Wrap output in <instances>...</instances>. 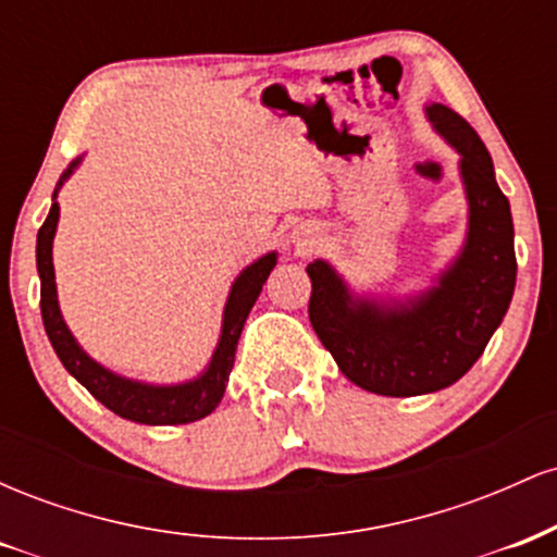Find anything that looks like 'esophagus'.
I'll use <instances>...</instances> for the list:
<instances>
[{"label":"esophagus","mask_w":557,"mask_h":557,"mask_svg":"<svg viewBox=\"0 0 557 557\" xmlns=\"http://www.w3.org/2000/svg\"><path fill=\"white\" fill-rule=\"evenodd\" d=\"M290 243H293V248H296V251H311V248H314L319 243V233L314 227L300 225V227L293 230Z\"/></svg>","instance_id":"1"}]
</instances>
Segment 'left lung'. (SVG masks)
I'll return each instance as SVG.
<instances>
[{"label":"left lung","instance_id":"1","mask_svg":"<svg viewBox=\"0 0 557 557\" xmlns=\"http://www.w3.org/2000/svg\"><path fill=\"white\" fill-rule=\"evenodd\" d=\"M426 120L456 149L469 220L461 251L411 296L356 293L330 261L314 259L309 319L354 385L389 398L437 393L474 367L500 327L516 287L513 216L476 131L426 104Z\"/></svg>","mask_w":557,"mask_h":557}]
</instances>
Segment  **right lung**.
<instances>
[{"instance_id": "right-lung-1", "label": "right lung", "mask_w": 557, "mask_h": 557, "mask_svg": "<svg viewBox=\"0 0 557 557\" xmlns=\"http://www.w3.org/2000/svg\"><path fill=\"white\" fill-rule=\"evenodd\" d=\"M81 162L83 157L73 159L70 168L62 172L52 196V209H49L47 220H44L36 238V267L38 280H41V319L57 359L62 361V367H65L67 372L101 403V406H107L110 411L117 413V417L136 421V424L170 426L190 424V421L209 417V413L220 406L222 395H225L243 324H246L248 311L257 304L267 277H270L274 264H277V251H270L257 261H251V264L233 280L225 300V311H222L220 341H216L212 359H209L201 374H196L194 380L172 382V385H154V382L131 380V376L112 372L104 363L91 359V356L83 350V345L75 341V335L70 332L65 317H62L60 311V298H57L52 261L57 222H60L57 194H60V188L65 185L67 177L81 168Z\"/></svg>"}]
</instances>
